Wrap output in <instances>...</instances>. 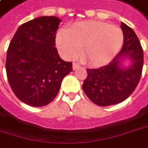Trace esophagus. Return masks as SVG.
Returning <instances> with one entry per match:
<instances>
[{"label": "esophagus", "instance_id": "34e87169", "mask_svg": "<svg viewBox=\"0 0 148 148\" xmlns=\"http://www.w3.org/2000/svg\"><path fill=\"white\" fill-rule=\"evenodd\" d=\"M81 66L78 64V63H73L72 64V68H73V70H76V69H77V68H79Z\"/></svg>", "mask_w": 148, "mask_h": 148}]
</instances>
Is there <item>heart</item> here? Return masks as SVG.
I'll use <instances>...</instances> for the list:
<instances>
[{"label":"heart","instance_id":"b5f03b06","mask_svg":"<svg viewBox=\"0 0 148 148\" xmlns=\"http://www.w3.org/2000/svg\"><path fill=\"white\" fill-rule=\"evenodd\" d=\"M123 44V33L118 26L98 21H79L56 35V46L67 60L82 55L88 63L101 66L111 62Z\"/></svg>","mask_w":148,"mask_h":148}]
</instances>
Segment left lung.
I'll use <instances>...</instances> for the list:
<instances>
[{
	"instance_id": "left-lung-1",
	"label": "left lung",
	"mask_w": 148,
	"mask_h": 148,
	"mask_svg": "<svg viewBox=\"0 0 148 148\" xmlns=\"http://www.w3.org/2000/svg\"><path fill=\"white\" fill-rule=\"evenodd\" d=\"M123 46L113 60L107 66L86 69L87 77L82 89L88 98L101 107L117 104L126 100L136 89L142 76L143 51L137 35L125 23L121 24ZM128 58L131 66L122 68L121 62Z\"/></svg>"
}]
</instances>
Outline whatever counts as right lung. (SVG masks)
I'll return each instance as SVG.
<instances>
[{
    "label": "right lung",
    "instance_id": "obj_1",
    "mask_svg": "<svg viewBox=\"0 0 148 148\" xmlns=\"http://www.w3.org/2000/svg\"><path fill=\"white\" fill-rule=\"evenodd\" d=\"M62 20L40 16L21 25L10 42L5 70L16 97L32 107L51 102L63 78L72 71L56 48V35Z\"/></svg>",
    "mask_w": 148,
    "mask_h": 148
}]
</instances>
